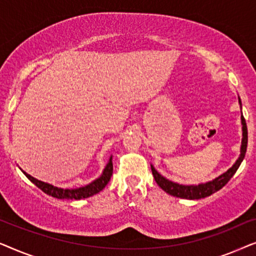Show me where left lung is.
<instances>
[{"label": "left lung", "mask_w": 256, "mask_h": 256, "mask_svg": "<svg viewBox=\"0 0 256 256\" xmlns=\"http://www.w3.org/2000/svg\"><path fill=\"white\" fill-rule=\"evenodd\" d=\"M239 99L240 108H241V100ZM241 124H242V140H241V148H240V155L239 158L236 160V163L230 168L228 170L220 174V176L216 177L214 180L206 182V183L200 184H194V185H185V184H178L174 183L172 180H169L168 178L162 176L158 171H157L152 164V176L155 178L156 183L158 184V186L174 197L183 198V199H200L211 196L214 192L219 191L220 188H222L225 185L228 183V180L233 177V174L236 172V170L239 169L241 162L244 158L247 150V142H248V132H247V126L246 121L241 113Z\"/></svg>", "instance_id": "obj_1"}]
</instances>
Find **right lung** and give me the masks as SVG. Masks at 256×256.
Instances as JSON below:
<instances>
[{
	"label": "right lung",
	"mask_w": 256,
	"mask_h": 256,
	"mask_svg": "<svg viewBox=\"0 0 256 256\" xmlns=\"http://www.w3.org/2000/svg\"><path fill=\"white\" fill-rule=\"evenodd\" d=\"M113 156L110 157V160H108L107 166H104V169L101 174L100 177H98L96 180L90 182V184L85 185V186H80L76 188H62L54 186V185L45 183V182L38 180L37 178L31 176V174H26V171H23V174L29 178V180L32 182V183L36 185L37 188H40L42 191L45 192V194L48 196H52V197L58 198V199H76V200H79V199L88 198L92 197V196L99 194L101 190H104V186L108 184V182L110 180L112 174H113Z\"/></svg>",
	"instance_id": "obj_1"
}]
</instances>
